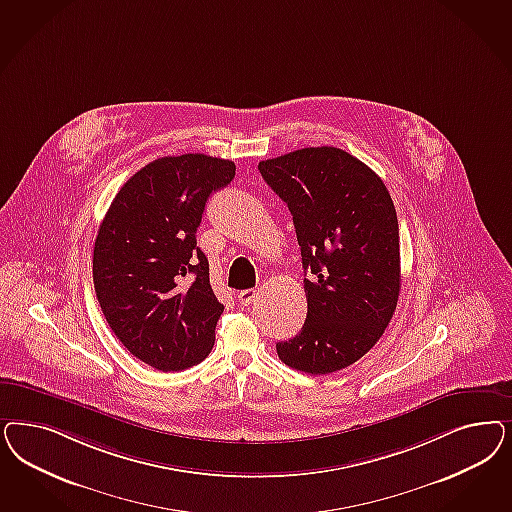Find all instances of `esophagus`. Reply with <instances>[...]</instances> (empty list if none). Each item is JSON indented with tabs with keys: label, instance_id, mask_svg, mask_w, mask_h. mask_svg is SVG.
Listing matches in <instances>:
<instances>
[{
	"label": "esophagus",
	"instance_id": "obj_1",
	"mask_svg": "<svg viewBox=\"0 0 512 512\" xmlns=\"http://www.w3.org/2000/svg\"><path fill=\"white\" fill-rule=\"evenodd\" d=\"M258 296V290H254V288H248V290H243V292H239L237 294V299H239V303L243 305V307H247L250 305L254 299Z\"/></svg>",
	"mask_w": 512,
	"mask_h": 512
}]
</instances>
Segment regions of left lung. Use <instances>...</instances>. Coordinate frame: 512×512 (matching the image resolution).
<instances>
[{"mask_svg":"<svg viewBox=\"0 0 512 512\" xmlns=\"http://www.w3.org/2000/svg\"><path fill=\"white\" fill-rule=\"evenodd\" d=\"M288 205L301 264L307 318L277 343L292 369L328 375L365 356L390 324L401 288L396 207L379 175L335 147L294 150L258 165Z\"/></svg>","mask_w":512,"mask_h":512,"instance_id":"8db88e82","label":"left lung"}]
</instances>
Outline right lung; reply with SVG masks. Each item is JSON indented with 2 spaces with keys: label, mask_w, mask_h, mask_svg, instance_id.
<instances>
[{
  "label": "right lung",
  "mask_w": 512,
  "mask_h": 512,
  "mask_svg": "<svg viewBox=\"0 0 512 512\" xmlns=\"http://www.w3.org/2000/svg\"><path fill=\"white\" fill-rule=\"evenodd\" d=\"M235 164L207 154L165 156L118 190L94 245V288L118 341L158 371L207 358L224 305L198 248L209 196L228 186Z\"/></svg>",
  "instance_id": "right-lung-1"
}]
</instances>
